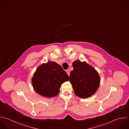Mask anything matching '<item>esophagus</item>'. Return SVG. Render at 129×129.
Masks as SVG:
<instances>
[{"label": "esophagus", "mask_w": 129, "mask_h": 129, "mask_svg": "<svg viewBox=\"0 0 129 129\" xmlns=\"http://www.w3.org/2000/svg\"><path fill=\"white\" fill-rule=\"evenodd\" d=\"M66 72L67 73L68 75L69 76L70 74V71L69 70H66Z\"/></svg>", "instance_id": "34e87169"}]
</instances>
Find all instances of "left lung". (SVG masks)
<instances>
[{
  "label": "left lung",
  "mask_w": 129,
  "mask_h": 129,
  "mask_svg": "<svg viewBox=\"0 0 129 129\" xmlns=\"http://www.w3.org/2000/svg\"><path fill=\"white\" fill-rule=\"evenodd\" d=\"M69 81L76 95L87 98L93 95L99 88L100 78L97 71L86 61L77 60L73 63Z\"/></svg>",
  "instance_id": "left-lung-1"
}]
</instances>
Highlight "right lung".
Wrapping results in <instances>:
<instances>
[{"label":"right lung","mask_w":129,"mask_h":129,"mask_svg":"<svg viewBox=\"0 0 129 129\" xmlns=\"http://www.w3.org/2000/svg\"><path fill=\"white\" fill-rule=\"evenodd\" d=\"M68 81L69 76L61 66L49 61L38 67L32 79V83L38 94L50 98L58 95L61 84Z\"/></svg>","instance_id":"right-lung-1"}]
</instances>
